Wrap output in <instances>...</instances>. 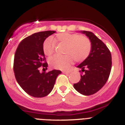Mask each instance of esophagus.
I'll return each mask as SVG.
<instances>
[{
	"mask_svg": "<svg viewBox=\"0 0 125 125\" xmlns=\"http://www.w3.org/2000/svg\"><path fill=\"white\" fill-rule=\"evenodd\" d=\"M62 72L63 73H69L71 72L70 70H63Z\"/></svg>",
	"mask_w": 125,
	"mask_h": 125,
	"instance_id": "esophagus-1",
	"label": "esophagus"
}]
</instances>
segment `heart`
Returning <instances> with one entry per match:
<instances>
[{
	"label": "heart",
	"mask_w": 125,
	"mask_h": 125,
	"mask_svg": "<svg viewBox=\"0 0 125 125\" xmlns=\"http://www.w3.org/2000/svg\"><path fill=\"white\" fill-rule=\"evenodd\" d=\"M55 42L66 45L64 51L66 55L50 57L49 63L53 68L65 69L73 60L76 62H82L88 57L92 51V43L88 37L78 33H62L57 34L53 40L49 38L45 40L43 52L45 55L50 57L53 54L55 49Z\"/></svg>",
	"instance_id": "obj_1"
}]
</instances>
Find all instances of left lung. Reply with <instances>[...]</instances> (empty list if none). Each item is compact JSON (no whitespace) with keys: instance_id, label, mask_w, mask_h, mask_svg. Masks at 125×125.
<instances>
[{"instance_id":"obj_1","label":"left lung","mask_w":125,"mask_h":125,"mask_svg":"<svg viewBox=\"0 0 125 125\" xmlns=\"http://www.w3.org/2000/svg\"><path fill=\"white\" fill-rule=\"evenodd\" d=\"M92 43V51L86 60L77 66L84 73L79 82L73 84L77 92L84 95L96 93L107 82L112 69V55L106 45L92 32L81 31Z\"/></svg>"}]
</instances>
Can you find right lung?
I'll list each match as a JSON object with an SVG mask.
<instances>
[{
    "instance_id": "obj_1",
    "label": "right lung",
    "mask_w": 125,
    "mask_h": 125,
    "mask_svg": "<svg viewBox=\"0 0 125 125\" xmlns=\"http://www.w3.org/2000/svg\"><path fill=\"white\" fill-rule=\"evenodd\" d=\"M55 31H44L35 33L25 38L18 45L13 61V71L17 82L22 89L30 96L42 98L47 96L54 86L60 70H53L49 72H40L47 68L43 52V43L48 37Z\"/></svg>"
}]
</instances>
